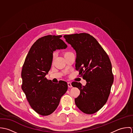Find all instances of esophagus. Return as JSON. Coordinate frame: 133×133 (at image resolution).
<instances>
[{
    "mask_svg": "<svg viewBox=\"0 0 133 133\" xmlns=\"http://www.w3.org/2000/svg\"><path fill=\"white\" fill-rule=\"evenodd\" d=\"M68 87L69 88H72V84L71 82H68Z\"/></svg>",
    "mask_w": 133,
    "mask_h": 133,
    "instance_id": "34e87169",
    "label": "esophagus"
}]
</instances>
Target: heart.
Segmentation results:
<instances>
[{
  "label": "heart",
  "mask_w": 133,
  "mask_h": 133,
  "mask_svg": "<svg viewBox=\"0 0 133 133\" xmlns=\"http://www.w3.org/2000/svg\"><path fill=\"white\" fill-rule=\"evenodd\" d=\"M72 54H73V53L70 51H65L63 53V56H64V58H65V57L68 56L69 55H70Z\"/></svg>",
  "instance_id": "heart-1"
}]
</instances>
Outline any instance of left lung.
<instances>
[{
    "label": "left lung",
    "instance_id": "1",
    "mask_svg": "<svg viewBox=\"0 0 133 133\" xmlns=\"http://www.w3.org/2000/svg\"><path fill=\"white\" fill-rule=\"evenodd\" d=\"M76 52V70L87 81L72 85L80 91L75 102L84 113L92 114L106 103L114 81L112 67L107 53L94 37L88 33L64 35Z\"/></svg>",
    "mask_w": 133,
    "mask_h": 133
}]
</instances>
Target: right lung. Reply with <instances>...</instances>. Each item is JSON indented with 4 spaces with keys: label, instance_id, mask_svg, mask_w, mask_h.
I'll use <instances>...</instances> for the list:
<instances>
[{
    "label": "right lung",
    "instance_id": "1",
    "mask_svg": "<svg viewBox=\"0 0 133 133\" xmlns=\"http://www.w3.org/2000/svg\"><path fill=\"white\" fill-rule=\"evenodd\" d=\"M61 37L47 35L39 38L31 46L22 66V90L31 108L42 116L55 111L68 90L65 81L54 83L45 77L52 65L53 52L68 46Z\"/></svg>",
    "mask_w": 133,
    "mask_h": 133
}]
</instances>
